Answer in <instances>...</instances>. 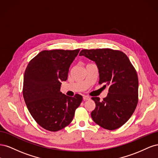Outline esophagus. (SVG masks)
<instances>
[{
    "mask_svg": "<svg viewBox=\"0 0 158 158\" xmlns=\"http://www.w3.org/2000/svg\"><path fill=\"white\" fill-rule=\"evenodd\" d=\"M83 99L84 101H86V100H89L90 99V98L89 96H88V95H84L83 96Z\"/></svg>",
    "mask_w": 158,
    "mask_h": 158,
    "instance_id": "34e87169",
    "label": "esophagus"
}]
</instances>
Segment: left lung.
Segmentation results:
<instances>
[{
	"instance_id": "obj_1",
	"label": "left lung",
	"mask_w": 158,
	"mask_h": 158,
	"mask_svg": "<svg viewBox=\"0 0 158 158\" xmlns=\"http://www.w3.org/2000/svg\"><path fill=\"white\" fill-rule=\"evenodd\" d=\"M95 61L99 69V84L109 88L102 101L93 97L95 108L91 113L93 121L105 129L120 128L131 118L138 102L136 70L125 53L109 48L83 49L80 56Z\"/></svg>"
}]
</instances>
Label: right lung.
<instances>
[{
  "label": "right lung",
  "mask_w": 158,
  "mask_h": 158,
  "mask_svg": "<svg viewBox=\"0 0 158 158\" xmlns=\"http://www.w3.org/2000/svg\"><path fill=\"white\" fill-rule=\"evenodd\" d=\"M80 49L44 50L33 58L23 76V97L31 115L42 128L59 131L73 121L82 101L79 94L69 97L60 92L70 64Z\"/></svg>",
  "instance_id": "right-lung-1"
}]
</instances>
